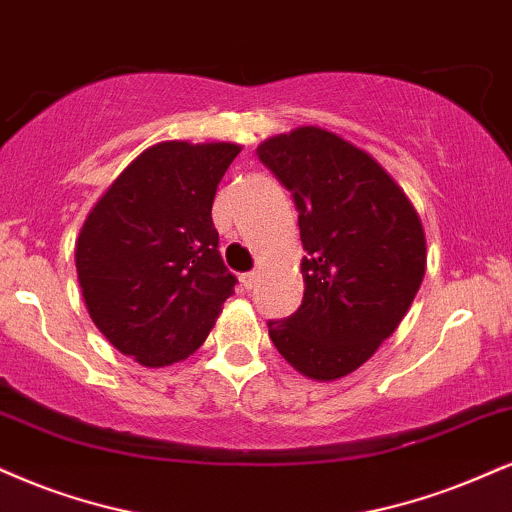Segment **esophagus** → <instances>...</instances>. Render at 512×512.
<instances>
[{"label":"esophagus","instance_id":"esophagus-1","mask_svg":"<svg viewBox=\"0 0 512 512\" xmlns=\"http://www.w3.org/2000/svg\"><path fill=\"white\" fill-rule=\"evenodd\" d=\"M255 281H257V274H255V272H248V274L240 276V283H243L245 291H250V288L255 286Z\"/></svg>","mask_w":512,"mask_h":512}]
</instances>
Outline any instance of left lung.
<instances>
[{
    "label": "left lung",
    "instance_id": "8db88e82",
    "mask_svg": "<svg viewBox=\"0 0 512 512\" xmlns=\"http://www.w3.org/2000/svg\"><path fill=\"white\" fill-rule=\"evenodd\" d=\"M257 155L291 190L307 252L303 305L269 322V338L305 377L341 379L377 353L420 291V214L377 159L324 128L274 135Z\"/></svg>",
    "mask_w": 512,
    "mask_h": 512
}]
</instances>
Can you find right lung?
I'll return each mask as SVG.
<instances>
[{
	"mask_svg": "<svg viewBox=\"0 0 512 512\" xmlns=\"http://www.w3.org/2000/svg\"><path fill=\"white\" fill-rule=\"evenodd\" d=\"M236 143L166 140L133 159L85 219L76 272L90 319L145 367L205 343L236 276L219 255L212 202Z\"/></svg>",
	"mask_w": 512,
	"mask_h": 512,
	"instance_id": "right-lung-1",
	"label": "right lung"
}]
</instances>
